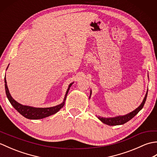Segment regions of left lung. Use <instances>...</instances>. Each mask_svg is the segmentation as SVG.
I'll return each mask as SVG.
<instances>
[{
	"mask_svg": "<svg viewBox=\"0 0 157 157\" xmlns=\"http://www.w3.org/2000/svg\"><path fill=\"white\" fill-rule=\"evenodd\" d=\"M90 94H91V92H90ZM147 94H148V91L146 92L145 97L144 100H143V102H142L140 106H138V107L136 109H135L134 111L131 112L128 115L116 117H113V118H104V117H98V118L101 120L102 123H104L105 124L109 125H118L124 124V123L129 121V120H131L133 117H134L138 114V112L143 108V106H144L145 104L146 98H147Z\"/></svg>",
	"mask_w": 157,
	"mask_h": 157,
	"instance_id": "1",
	"label": "left lung"
}]
</instances>
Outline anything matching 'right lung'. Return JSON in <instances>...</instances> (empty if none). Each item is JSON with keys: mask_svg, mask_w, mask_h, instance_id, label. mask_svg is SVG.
<instances>
[{"mask_svg": "<svg viewBox=\"0 0 157 157\" xmlns=\"http://www.w3.org/2000/svg\"><path fill=\"white\" fill-rule=\"evenodd\" d=\"M5 92L6 94V97L8 98L10 103L12 105V106L14 107L17 111L20 114L25 117V118L29 119H43L46 117H48L50 115H54L56 113H57L60 109H61L65 104V101L66 100L67 95V93L69 90V88L71 87L73 83L70 84L69 86V88L67 90L66 94L65 96L64 101L61 105H59L57 106H52V107H49V108H34L32 107V106H24L21 104H19L17 102H16L14 99H13L10 93L9 92V89L7 87V85H6V79L5 78Z\"/></svg>", "mask_w": 157, "mask_h": 157, "instance_id": "obj_1", "label": "right lung"}]
</instances>
